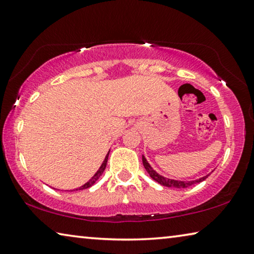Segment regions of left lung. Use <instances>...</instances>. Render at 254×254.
I'll return each instance as SVG.
<instances>
[{"mask_svg": "<svg viewBox=\"0 0 254 254\" xmlns=\"http://www.w3.org/2000/svg\"><path fill=\"white\" fill-rule=\"evenodd\" d=\"M142 161H143V166L146 170V172L149 173V175L154 180V181L159 183V185L164 186V187H168V188H176V189H181V188H188V187L196 185V183H199L204 180H206L207 176H203V178L198 179V180H193V181H179V180H172V179H167L164 178L158 174V173L153 170V168L150 166V164L146 161V159L144 158V156H142Z\"/></svg>", "mask_w": 254, "mask_h": 254, "instance_id": "obj_1", "label": "left lung"}]
</instances>
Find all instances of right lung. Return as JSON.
<instances>
[{"label":"right lung","mask_w":254,"mask_h":254,"mask_svg":"<svg viewBox=\"0 0 254 254\" xmlns=\"http://www.w3.org/2000/svg\"><path fill=\"white\" fill-rule=\"evenodd\" d=\"M110 153V152H109ZM109 153L106 154V157H105V159H104V161H103V164L101 165V167L98 168V171L95 173V175L93 176V178H91L89 181H88L87 183H84V185L82 186V187H80V188H78V189H74V190H83V189H88L89 188V187H91L94 185L95 182L97 181L98 179H100V176L103 174V172H104V170H105V167H106V163H108V158H109ZM74 190H71V191H74Z\"/></svg>","instance_id":"obj_1"}]
</instances>
